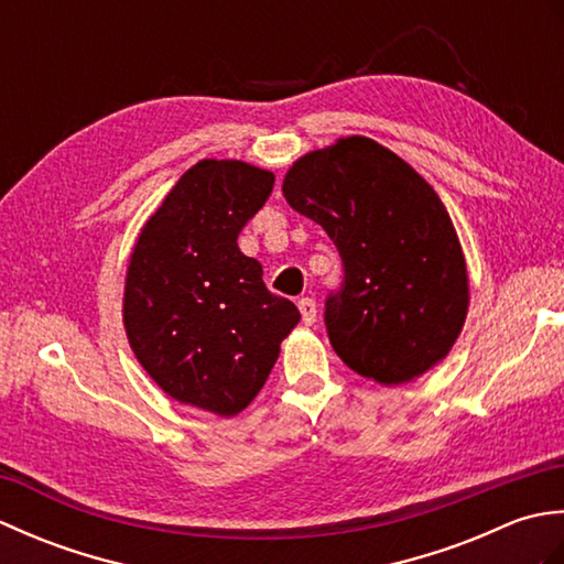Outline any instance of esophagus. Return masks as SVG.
Here are the masks:
<instances>
[{"label":"esophagus","instance_id":"esophagus-1","mask_svg":"<svg viewBox=\"0 0 564 564\" xmlns=\"http://www.w3.org/2000/svg\"><path fill=\"white\" fill-rule=\"evenodd\" d=\"M297 310H301L305 325L313 327L317 322V305H315L313 297H301V301H297Z\"/></svg>","mask_w":564,"mask_h":564}]
</instances>
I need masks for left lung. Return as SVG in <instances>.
I'll list each match as a JSON object with an SVG mask.
<instances>
[{"instance_id": "obj_1", "label": "left lung", "mask_w": 564, "mask_h": 564, "mask_svg": "<svg viewBox=\"0 0 564 564\" xmlns=\"http://www.w3.org/2000/svg\"><path fill=\"white\" fill-rule=\"evenodd\" d=\"M289 206L322 225L344 261L327 297L334 351L358 376L402 386L448 356L460 337L470 281L438 194L392 150L364 135L295 160Z\"/></svg>"}]
</instances>
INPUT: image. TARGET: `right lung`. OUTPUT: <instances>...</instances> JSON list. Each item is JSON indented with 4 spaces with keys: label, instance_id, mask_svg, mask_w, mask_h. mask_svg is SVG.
<instances>
[{
    "label": "right lung",
    "instance_id": "add662e5",
    "mask_svg": "<svg viewBox=\"0 0 564 564\" xmlns=\"http://www.w3.org/2000/svg\"><path fill=\"white\" fill-rule=\"evenodd\" d=\"M273 174L200 160L172 186L130 251L123 327L140 366L182 404L235 416L257 398L297 307L267 291L237 237L267 203Z\"/></svg>",
    "mask_w": 564,
    "mask_h": 564
}]
</instances>
